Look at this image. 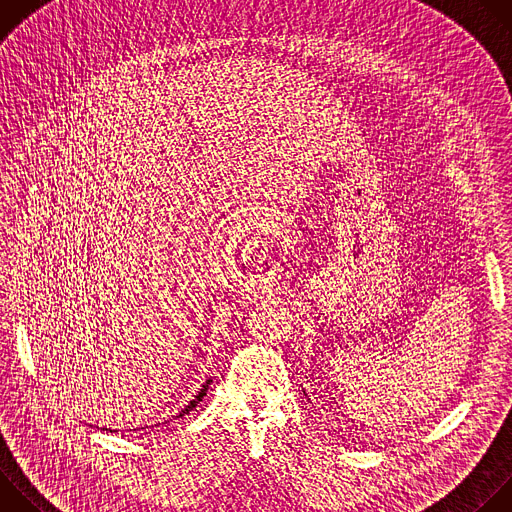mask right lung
<instances>
[{
  "instance_id": "right-lung-1",
  "label": "right lung",
  "mask_w": 512,
  "mask_h": 512,
  "mask_svg": "<svg viewBox=\"0 0 512 512\" xmlns=\"http://www.w3.org/2000/svg\"><path fill=\"white\" fill-rule=\"evenodd\" d=\"M208 385H210V379H208V381H206V385H204V387H202V389H200V393H198V395H196V399H194V401H190V405H188V407H186V409H184V411H180V415H178V417H182V415H186V413H190V411H192V409H194V407H196V405H198V403H200V401H202V397H204V395H206V389H208Z\"/></svg>"
}]
</instances>
